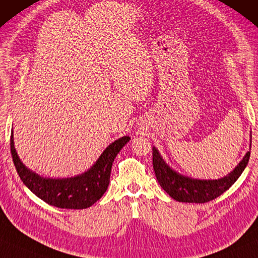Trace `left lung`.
Segmentation results:
<instances>
[{"mask_svg":"<svg viewBox=\"0 0 258 258\" xmlns=\"http://www.w3.org/2000/svg\"><path fill=\"white\" fill-rule=\"evenodd\" d=\"M250 147H251V144H250ZM250 151L246 152L242 160L229 174L221 179L200 180L182 175L174 170L172 167L166 164L157 148L153 147V168L158 182L170 198L179 202L205 203L220 197L227 189H229L238 179L248 165Z\"/></svg>","mask_w":258,"mask_h":258,"instance_id":"8db88e82","label":"left lung"}]
</instances>
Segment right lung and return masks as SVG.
<instances>
[{"mask_svg":"<svg viewBox=\"0 0 258 258\" xmlns=\"http://www.w3.org/2000/svg\"><path fill=\"white\" fill-rule=\"evenodd\" d=\"M130 140L131 138L127 136L119 138L105 148L98 160L86 172L60 179L41 176L29 169L17 154L13 132L10 151L19 176L36 197L57 208L85 209L96 203L106 191L114 158Z\"/></svg>","mask_w":258,"mask_h":258,"instance_id":"obj_1","label":"right lung"}]
</instances>
